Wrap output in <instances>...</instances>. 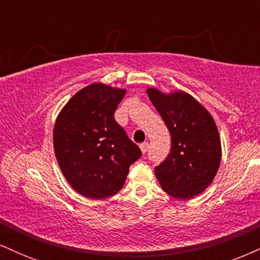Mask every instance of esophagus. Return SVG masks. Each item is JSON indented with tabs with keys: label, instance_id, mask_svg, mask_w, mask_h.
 Segmentation results:
<instances>
[{
	"label": "esophagus",
	"instance_id": "34e87169",
	"mask_svg": "<svg viewBox=\"0 0 260 260\" xmlns=\"http://www.w3.org/2000/svg\"><path fill=\"white\" fill-rule=\"evenodd\" d=\"M148 149H149V143L148 142H144V143H142V144H140V150H142L143 154L147 153Z\"/></svg>",
	"mask_w": 260,
	"mask_h": 260
}]
</instances>
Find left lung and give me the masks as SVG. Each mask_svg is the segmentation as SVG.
<instances>
[{
    "instance_id": "8db88e82",
    "label": "left lung",
    "mask_w": 260,
    "mask_h": 260,
    "mask_svg": "<svg viewBox=\"0 0 260 260\" xmlns=\"http://www.w3.org/2000/svg\"><path fill=\"white\" fill-rule=\"evenodd\" d=\"M148 96L171 134V150L155 168L168 194L190 199L201 194L215 177L221 144L215 121L202 104L184 91L171 94L149 88Z\"/></svg>"
}]
</instances>
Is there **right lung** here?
Listing matches in <instances>:
<instances>
[{"mask_svg":"<svg viewBox=\"0 0 260 260\" xmlns=\"http://www.w3.org/2000/svg\"><path fill=\"white\" fill-rule=\"evenodd\" d=\"M126 89L92 83L73 95L56 118L53 149L62 174L79 194L115 196L142 156L113 117Z\"/></svg>","mask_w":260,"mask_h":260,"instance_id":"right-lung-1","label":"right lung"}]
</instances>
